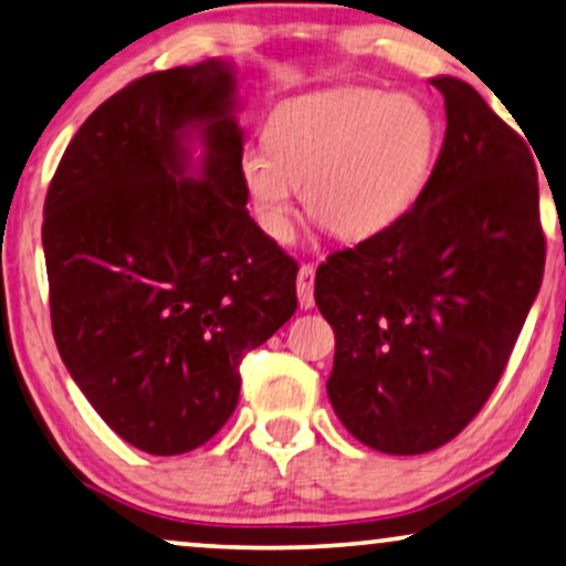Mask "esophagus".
I'll return each instance as SVG.
<instances>
[{
  "label": "esophagus",
  "mask_w": 566,
  "mask_h": 566,
  "mask_svg": "<svg viewBox=\"0 0 566 566\" xmlns=\"http://www.w3.org/2000/svg\"><path fill=\"white\" fill-rule=\"evenodd\" d=\"M296 293L301 308L314 306V265H301L296 277Z\"/></svg>",
  "instance_id": "34e87169"
}]
</instances>
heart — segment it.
<instances>
[{
    "label": "heart",
    "instance_id": "1",
    "mask_svg": "<svg viewBox=\"0 0 566 566\" xmlns=\"http://www.w3.org/2000/svg\"><path fill=\"white\" fill-rule=\"evenodd\" d=\"M247 149L239 182L262 234L289 242L298 190L306 211L347 242L384 234L428 188L438 123L417 97L339 87L293 97Z\"/></svg>",
    "mask_w": 566,
    "mask_h": 566
}]
</instances>
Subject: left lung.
<instances>
[{
	"mask_svg": "<svg viewBox=\"0 0 566 566\" xmlns=\"http://www.w3.org/2000/svg\"><path fill=\"white\" fill-rule=\"evenodd\" d=\"M446 138L405 219L316 270L335 329L332 409L381 453L436 451L474 420L507 366L544 277L528 144L471 84L432 76Z\"/></svg>",
	"mask_w": 566,
	"mask_h": 566,
	"instance_id": "obj_1",
	"label": "left lung"
}]
</instances>
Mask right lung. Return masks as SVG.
<instances>
[{
    "instance_id": "add662e5",
    "label": "right lung",
    "mask_w": 566,
    "mask_h": 566,
    "mask_svg": "<svg viewBox=\"0 0 566 566\" xmlns=\"http://www.w3.org/2000/svg\"><path fill=\"white\" fill-rule=\"evenodd\" d=\"M237 90L221 56L130 82L82 123L45 196L61 360L151 455L223 428L244 353L298 306V265L247 211Z\"/></svg>"
}]
</instances>
